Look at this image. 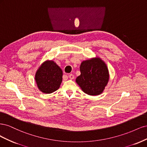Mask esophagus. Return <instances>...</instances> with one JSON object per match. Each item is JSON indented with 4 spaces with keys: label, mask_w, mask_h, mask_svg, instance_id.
Wrapping results in <instances>:
<instances>
[{
    "label": "esophagus",
    "mask_w": 147,
    "mask_h": 147,
    "mask_svg": "<svg viewBox=\"0 0 147 147\" xmlns=\"http://www.w3.org/2000/svg\"><path fill=\"white\" fill-rule=\"evenodd\" d=\"M69 77L70 79H74V75L73 74H69Z\"/></svg>",
    "instance_id": "obj_1"
}]
</instances>
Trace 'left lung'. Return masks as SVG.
<instances>
[{
	"instance_id": "1",
	"label": "left lung",
	"mask_w": 147,
	"mask_h": 147,
	"mask_svg": "<svg viewBox=\"0 0 147 147\" xmlns=\"http://www.w3.org/2000/svg\"><path fill=\"white\" fill-rule=\"evenodd\" d=\"M81 74L76 82L86 94L99 95L103 92L109 80L108 68L99 57L83 61L80 67Z\"/></svg>"
}]
</instances>
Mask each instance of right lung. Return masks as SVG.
Returning a JSON list of instances; mask_svg holds the SVG:
<instances>
[{"mask_svg":"<svg viewBox=\"0 0 147 147\" xmlns=\"http://www.w3.org/2000/svg\"><path fill=\"white\" fill-rule=\"evenodd\" d=\"M63 71L54 61L43 63L37 71L35 80L38 89L43 93L50 94L56 91L63 80Z\"/></svg>","mask_w":147,"mask_h":147,"instance_id":"add662e5","label":"right lung"}]
</instances>
